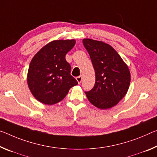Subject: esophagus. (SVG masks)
Masks as SVG:
<instances>
[{"instance_id": "esophagus-1", "label": "esophagus", "mask_w": 157, "mask_h": 157, "mask_svg": "<svg viewBox=\"0 0 157 157\" xmlns=\"http://www.w3.org/2000/svg\"><path fill=\"white\" fill-rule=\"evenodd\" d=\"M76 80L78 81V84H80L81 83V82H82V76H78V77H77L76 78Z\"/></svg>"}]
</instances>
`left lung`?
Here are the masks:
<instances>
[{"label":"left lung","mask_w":157,"mask_h":157,"mask_svg":"<svg viewBox=\"0 0 157 157\" xmlns=\"http://www.w3.org/2000/svg\"><path fill=\"white\" fill-rule=\"evenodd\" d=\"M96 74V82L85 92L88 100L102 110L116 105L127 93L131 82L128 66L110 44L93 39H83Z\"/></svg>","instance_id":"8db88e82"}]
</instances>
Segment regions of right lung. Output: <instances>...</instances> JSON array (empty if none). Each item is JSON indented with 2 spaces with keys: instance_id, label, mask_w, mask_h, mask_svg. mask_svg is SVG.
Listing matches in <instances>:
<instances>
[{
  "instance_id": "right-lung-1",
  "label": "right lung",
  "mask_w": 157,
  "mask_h": 157,
  "mask_svg": "<svg viewBox=\"0 0 157 157\" xmlns=\"http://www.w3.org/2000/svg\"><path fill=\"white\" fill-rule=\"evenodd\" d=\"M75 40H56L47 43L30 63L27 84L33 96L40 103L54 105L65 98L70 89L78 84L71 75L66 55Z\"/></svg>"
}]
</instances>
